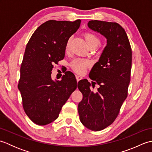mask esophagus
Instances as JSON below:
<instances>
[{"instance_id":"34e87169","label":"esophagus","mask_w":152,"mask_h":152,"mask_svg":"<svg viewBox=\"0 0 152 152\" xmlns=\"http://www.w3.org/2000/svg\"><path fill=\"white\" fill-rule=\"evenodd\" d=\"M76 78L77 82H78L80 80L82 79V77L80 76H78V75H76Z\"/></svg>"}]
</instances>
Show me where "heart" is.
I'll return each mask as SVG.
<instances>
[{
	"label": "heart",
	"mask_w": 152,
	"mask_h": 152,
	"mask_svg": "<svg viewBox=\"0 0 152 152\" xmlns=\"http://www.w3.org/2000/svg\"><path fill=\"white\" fill-rule=\"evenodd\" d=\"M83 37L88 44V46L91 49H95L100 44V39L99 38L96 36L94 33H90V32H86L83 34ZM70 38L68 39L65 47H64V50L66 52H68L70 50ZM90 62L87 59H76L73 60L70 63V67L74 72L78 74H82L84 72L85 69L87 67H88L90 65Z\"/></svg>",
	"instance_id": "b5f03b06"
}]
</instances>
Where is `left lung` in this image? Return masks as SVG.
Wrapping results in <instances>:
<instances>
[{
  "mask_svg": "<svg viewBox=\"0 0 152 152\" xmlns=\"http://www.w3.org/2000/svg\"><path fill=\"white\" fill-rule=\"evenodd\" d=\"M88 25L106 38L107 45L89 73V78L95 81L93 88L99 86L97 92L91 91L87 80L78 82L83 95L78 114L85 127L99 131L114 121L128 95L132 50L124 28L117 23L91 20Z\"/></svg>",
  "mask_w": 152,
  "mask_h": 152,
  "instance_id": "left-lung-1",
  "label": "left lung"
}]
</instances>
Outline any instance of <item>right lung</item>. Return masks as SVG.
Wrapping results in <instances>:
<instances>
[{"mask_svg":"<svg viewBox=\"0 0 152 152\" xmlns=\"http://www.w3.org/2000/svg\"><path fill=\"white\" fill-rule=\"evenodd\" d=\"M81 20L47 21L38 27L28 40L20 68L18 89L23 108L38 125L58 118L63 106L78 86L68 71L60 81L51 80L54 64L63 60L68 39L78 29Z\"/></svg>","mask_w":152,"mask_h":152,"instance_id":"right-lung-1","label":"right lung"}]
</instances>
